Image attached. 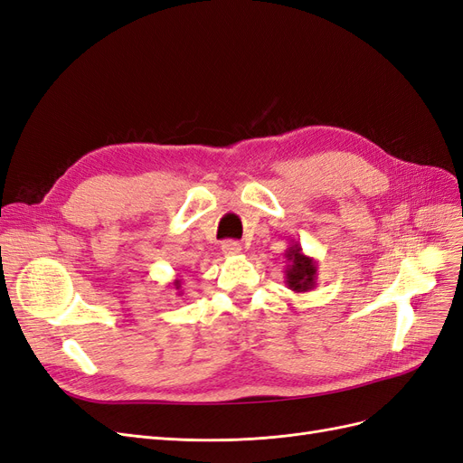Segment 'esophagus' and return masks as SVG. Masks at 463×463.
Returning <instances> with one entry per match:
<instances>
[{
  "mask_svg": "<svg viewBox=\"0 0 463 463\" xmlns=\"http://www.w3.org/2000/svg\"><path fill=\"white\" fill-rule=\"evenodd\" d=\"M222 250H223V255H237V253H241V245H240V241L228 240L222 243Z\"/></svg>",
  "mask_w": 463,
  "mask_h": 463,
  "instance_id": "1",
  "label": "esophagus"
}]
</instances>
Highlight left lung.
Segmentation results:
<instances>
[{"label":"left lung","mask_w":463,"mask_h":463,"mask_svg":"<svg viewBox=\"0 0 463 463\" xmlns=\"http://www.w3.org/2000/svg\"><path fill=\"white\" fill-rule=\"evenodd\" d=\"M286 284L291 291L305 293L317 288V260L307 257L298 241H291L286 249Z\"/></svg>","instance_id":"1"}]
</instances>
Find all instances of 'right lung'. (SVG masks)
Instances as JSON below:
<instances>
[{
	"label": "right lung",
	"mask_w": 463,
	"mask_h": 463,
	"mask_svg": "<svg viewBox=\"0 0 463 463\" xmlns=\"http://www.w3.org/2000/svg\"><path fill=\"white\" fill-rule=\"evenodd\" d=\"M172 286H174V289L177 291V296H181V293H184V289H181V279H174Z\"/></svg>",
	"instance_id": "obj_1"
}]
</instances>
